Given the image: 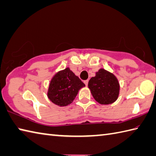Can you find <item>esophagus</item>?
<instances>
[{"instance_id":"34e87169","label":"esophagus","mask_w":156,"mask_h":156,"mask_svg":"<svg viewBox=\"0 0 156 156\" xmlns=\"http://www.w3.org/2000/svg\"><path fill=\"white\" fill-rule=\"evenodd\" d=\"M88 83H89V80H84V83L85 84V85H86V86H87V85H88Z\"/></svg>"}]
</instances>
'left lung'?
<instances>
[{"instance_id": "obj_1", "label": "left lung", "mask_w": 156, "mask_h": 156, "mask_svg": "<svg viewBox=\"0 0 156 156\" xmlns=\"http://www.w3.org/2000/svg\"><path fill=\"white\" fill-rule=\"evenodd\" d=\"M88 87L95 100L100 104H110L117 100L119 83L113 73L100 69L90 79Z\"/></svg>"}]
</instances>
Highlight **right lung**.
I'll use <instances>...</instances> for the list:
<instances>
[{"instance_id":"obj_1","label":"right lung","mask_w":156,"mask_h":156,"mask_svg":"<svg viewBox=\"0 0 156 156\" xmlns=\"http://www.w3.org/2000/svg\"><path fill=\"white\" fill-rule=\"evenodd\" d=\"M85 86L69 67L53 76L48 91L49 100L56 105L66 106L74 100L78 90Z\"/></svg>"}]
</instances>
